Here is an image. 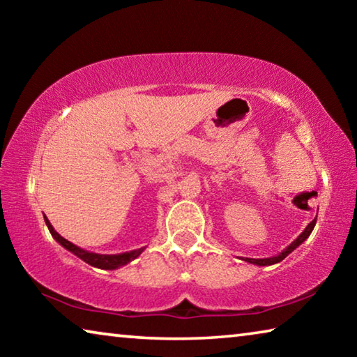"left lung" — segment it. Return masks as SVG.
<instances>
[{
	"instance_id": "8db88e82",
	"label": "left lung",
	"mask_w": 357,
	"mask_h": 357,
	"mask_svg": "<svg viewBox=\"0 0 357 357\" xmlns=\"http://www.w3.org/2000/svg\"><path fill=\"white\" fill-rule=\"evenodd\" d=\"M315 223H317V219L315 220H312L309 225H307V228L304 229V231H302L298 238H296L291 244H289L285 250H283L282 253H279V255L277 257H273V258H245V261H249V263H253V264H258V266H269V264H275V263H279V261H282L283 258H287L289 253H291L296 247H299L302 243H304V241L310 236V233H312V229L315 228Z\"/></svg>"
}]
</instances>
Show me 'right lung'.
Segmentation results:
<instances>
[{
	"mask_svg": "<svg viewBox=\"0 0 357 357\" xmlns=\"http://www.w3.org/2000/svg\"><path fill=\"white\" fill-rule=\"evenodd\" d=\"M45 223L48 229H50L52 236L55 238L59 244H61L64 249H68L69 252L74 253L78 258H82L84 263L94 266V268H100V269H116L119 266H124L128 264L132 259H135L140 253L143 252V249H138V250H132V252H126V253H119V255H99V253H93V252H86L80 249V247H77L75 244L69 243L68 239H64L63 236H59V234L55 231V228L52 227V223L48 222L47 217H44Z\"/></svg>",
	"mask_w": 357,
	"mask_h": 357,
	"instance_id": "obj_1",
	"label": "right lung"
}]
</instances>
